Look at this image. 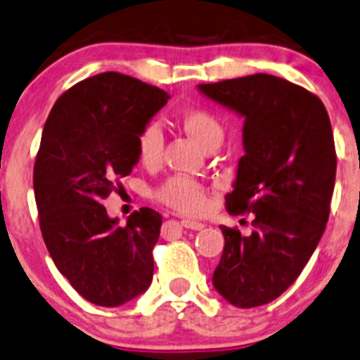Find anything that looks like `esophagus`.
<instances>
[{"mask_svg": "<svg viewBox=\"0 0 360 360\" xmlns=\"http://www.w3.org/2000/svg\"><path fill=\"white\" fill-rule=\"evenodd\" d=\"M181 224V227H185V229H191V231H202V229H205V225L201 224V221H195V220H181L180 221Z\"/></svg>", "mask_w": 360, "mask_h": 360, "instance_id": "esophagus-1", "label": "esophagus"}]
</instances>
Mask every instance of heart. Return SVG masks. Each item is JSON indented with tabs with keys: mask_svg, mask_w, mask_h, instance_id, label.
Listing matches in <instances>:
<instances>
[{
	"mask_svg": "<svg viewBox=\"0 0 360 360\" xmlns=\"http://www.w3.org/2000/svg\"><path fill=\"white\" fill-rule=\"evenodd\" d=\"M179 121L187 135L202 150L220 147L225 131L220 120L211 110L202 109V107H191L180 114ZM162 146H165V140H162L161 128L158 124H147L136 139L140 162L149 168L159 165ZM158 199L185 214L201 213L207 205L205 187L199 181L187 179V176H172L166 180L158 188Z\"/></svg>",
	"mask_w": 360,
	"mask_h": 360,
	"instance_id": "heart-1",
	"label": "heart"
}]
</instances>
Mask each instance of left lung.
<instances>
[{
    "mask_svg": "<svg viewBox=\"0 0 360 360\" xmlns=\"http://www.w3.org/2000/svg\"><path fill=\"white\" fill-rule=\"evenodd\" d=\"M198 90L244 117V155L225 205L231 214L255 217L250 236L220 225L225 246L213 286L239 309L265 305L302 274L328 224L336 176L328 110L305 88L272 74Z\"/></svg>",
    "mask_w": 360,
    "mask_h": 360,
    "instance_id": "1",
    "label": "left lung"
}]
</instances>
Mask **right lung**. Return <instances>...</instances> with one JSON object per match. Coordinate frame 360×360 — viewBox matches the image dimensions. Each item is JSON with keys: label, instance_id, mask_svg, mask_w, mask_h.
Masks as SVG:
<instances>
[{"label": "right lung", "instance_id": "1", "mask_svg": "<svg viewBox=\"0 0 360 360\" xmlns=\"http://www.w3.org/2000/svg\"><path fill=\"white\" fill-rule=\"evenodd\" d=\"M169 95L120 72H102L58 97L34 165L39 227L58 272L84 300L120 307L149 290L162 217L150 207L126 225L102 201L139 162L136 139Z\"/></svg>", "mask_w": 360, "mask_h": 360}]
</instances>
